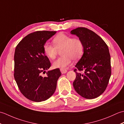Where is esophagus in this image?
Returning <instances> with one entry per match:
<instances>
[{
  "mask_svg": "<svg viewBox=\"0 0 124 124\" xmlns=\"http://www.w3.org/2000/svg\"><path fill=\"white\" fill-rule=\"evenodd\" d=\"M60 71L61 72V73H62V74H64V73H65L67 72V70H65V69H60Z\"/></svg>",
  "mask_w": 124,
  "mask_h": 124,
  "instance_id": "obj_1",
  "label": "esophagus"
}]
</instances>
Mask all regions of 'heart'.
<instances>
[{"label": "heart", "mask_w": 124, "mask_h": 124, "mask_svg": "<svg viewBox=\"0 0 124 124\" xmlns=\"http://www.w3.org/2000/svg\"><path fill=\"white\" fill-rule=\"evenodd\" d=\"M53 45L45 43L43 46L44 53L51 59H54L57 52L61 49L62 56L54 61L53 65L55 68L64 69L72 62V60L80 59L84 53V46L82 40L79 38H72L71 36L63 33L58 34L53 39Z\"/></svg>", "instance_id": "heart-1"}]
</instances>
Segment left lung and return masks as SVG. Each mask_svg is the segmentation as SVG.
Here are the masks:
<instances>
[{
  "instance_id": "1",
  "label": "left lung",
  "mask_w": 124,
  "mask_h": 124,
  "mask_svg": "<svg viewBox=\"0 0 124 124\" xmlns=\"http://www.w3.org/2000/svg\"><path fill=\"white\" fill-rule=\"evenodd\" d=\"M84 44V54L75 65V91L87 99L97 97L106 90L111 74V58L104 41L92 30L79 27L71 31ZM83 71L77 73V70Z\"/></svg>"
}]
</instances>
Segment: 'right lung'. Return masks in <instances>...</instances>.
<instances>
[{
	"label": "right lung",
	"mask_w": 124,
	"mask_h": 124,
	"mask_svg": "<svg viewBox=\"0 0 124 124\" xmlns=\"http://www.w3.org/2000/svg\"><path fill=\"white\" fill-rule=\"evenodd\" d=\"M56 31H38L29 34L16 47L14 54V78L20 92L26 98L41 102L54 93L57 81L61 75L59 69L46 72L51 67L43 46Z\"/></svg>",
	"instance_id": "1"
}]
</instances>
